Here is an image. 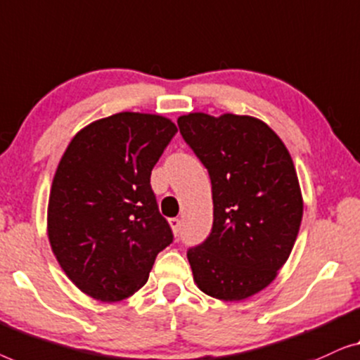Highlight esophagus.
I'll list each match as a JSON object with an SVG mask.
<instances>
[{"label": "esophagus", "mask_w": 360, "mask_h": 360, "mask_svg": "<svg viewBox=\"0 0 360 360\" xmlns=\"http://www.w3.org/2000/svg\"><path fill=\"white\" fill-rule=\"evenodd\" d=\"M169 225H171V229H173L174 235H179V230H181V220H179V219H169Z\"/></svg>", "instance_id": "esophagus-1"}]
</instances>
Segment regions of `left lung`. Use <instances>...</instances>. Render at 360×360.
I'll return each instance as SVG.
<instances>
[{
	"mask_svg": "<svg viewBox=\"0 0 360 360\" xmlns=\"http://www.w3.org/2000/svg\"><path fill=\"white\" fill-rule=\"evenodd\" d=\"M182 139L209 171L214 224L187 250L194 281L225 302L255 295L290 256L303 215L292 158L282 140L250 115L195 112L178 119Z\"/></svg>",
	"mask_w": 360,
	"mask_h": 360,
	"instance_id": "1",
	"label": "left lung"
}]
</instances>
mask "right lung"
<instances>
[{
    "label": "right lung",
    "mask_w": 360,
    "mask_h": 360,
    "mask_svg": "<svg viewBox=\"0 0 360 360\" xmlns=\"http://www.w3.org/2000/svg\"><path fill=\"white\" fill-rule=\"evenodd\" d=\"M176 125L161 115L120 112L75 135L49 199L53 255L81 292L101 302L130 297L173 243L150 176Z\"/></svg>",
    "instance_id": "1"
}]
</instances>
